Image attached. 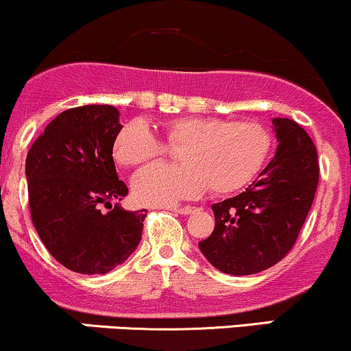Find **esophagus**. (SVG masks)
Returning <instances> with one entry per match:
<instances>
[{
	"instance_id": "34e87169",
	"label": "esophagus",
	"mask_w": 351,
	"mask_h": 351,
	"mask_svg": "<svg viewBox=\"0 0 351 351\" xmlns=\"http://www.w3.org/2000/svg\"><path fill=\"white\" fill-rule=\"evenodd\" d=\"M176 213H180V215H193V213L198 211V208L196 206H180V208H175Z\"/></svg>"
}]
</instances>
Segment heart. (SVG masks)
I'll list each match as a JSON object with an SVG mask.
<instances>
[{
  "instance_id": "heart-1",
  "label": "heart",
  "mask_w": 351,
  "mask_h": 351,
  "mask_svg": "<svg viewBox=\"0 0 351 351\" xmlns=\"http://www.w3.org/2000/svg\"><path fill=\"white\" fill-rule=\"evenodd\" d=\"M165 145L180 150V167L155 165L132 181L135 199L150 206H171L204 189L224 196L256 178L272 148L267 128L254 122H228L217 117H176L163 122ZM115 162L140 168L162 158L163 143L142 119L128 120L114 140Z\"/></svg>"
}]
</instances>
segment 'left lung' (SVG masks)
Here are the masks:
<instances>
[{
  "label": "left lung",
  "mask_w": 351,
  "mask_h": 351,
  "mask_svg": "<svg viewBox=\"0 0 351 351\" xmlns=\"http://www.w3.org/2000/svg\"><path fill=\"white\" fill-rule=\"evenodd\" d=\"M277 152L245 191L213 204L215 231L199 249L231 276L272 267L287 256L315 198L318 156L307 132L291 119H274Z\"/></svg>",
  "instance_id": "8db88e82"
}]
</instances>
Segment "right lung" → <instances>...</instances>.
Returning a JSON list of instances; mask_svg holds the SVG:
<instances>
[{
	"mask_svg": "<svg viewBox=\"0 0 351 351\" xmlns=\"http://www.w3.org/2000/svg\"><path fill=\"white\" fill-rule=\"evenodd\" d=\"M122 125L112 106L64 110L44 128L26 156L31 219L51 256L69 271L107 274L142 239L147 209L125 211L115 171L114 140Z\"/></svg>",
	"mask_w": 351,
	"mask_h": 351,
	"instance_id": "right-lung-1",
	"label": "right lung"
}]
</instances>
